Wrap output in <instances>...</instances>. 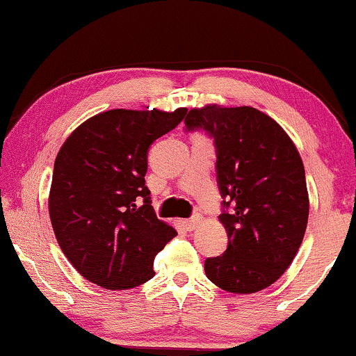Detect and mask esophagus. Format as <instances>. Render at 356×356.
Wrapping results in <instances>:
<instances>
[{
	"label": "esophagus",
	"mask_w": 356,
	"mask_h": 356,
	"mask_svg": "<svg viewBox=\"0 0 356 356\" xmlns=\"http://www.w3.org/2000/svg\"><path fill=\"white\" fill-rule=\"evenodd\" d=\"M200 225V216H193V218H188V220H181V227L186 229V232H191Z\"/></svg>",
	"instance_id": "obj_1"
}]
</instances>
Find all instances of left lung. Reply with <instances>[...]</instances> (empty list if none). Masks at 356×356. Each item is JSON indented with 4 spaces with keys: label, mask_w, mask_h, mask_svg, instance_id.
I'll use <instances>...</instances> for the list:
<instances>
[{
    "label": "left lung",
    "mask_w": 356,
    "mask_h": 356,
    "mask_svg": "<svg viewBox=\"0 0 356 356\" xmlns=\"http://www.w3.org/2000/svg\"><path fill=\"white\" fill-rule=\"evenodd\" d=\"M216 148L220 221L228 248L204 260L210 282L229 293L273 285L293 261L308 223L307 179L298 149L275 120L252 106L208 104L188 111Z\"/></svg>",
    "instance_id": "1"
}]
</instances>
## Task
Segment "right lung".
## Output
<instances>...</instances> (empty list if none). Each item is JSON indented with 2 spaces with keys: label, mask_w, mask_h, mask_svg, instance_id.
<instances>
[{
  "label": "right lung",
  "mask_w": 356,
  "mask_h": 356,
  "mask_svg": "<svg viewBox=\"0 0 356 356\" xmlns=\"http://www.w3.org/2000/svg\"><path fill=\"white\" fill-rule=\"evenodd\" d=\"M185 115L186 108L110 110L79 124L63 143L49 218L63 253L88 282L127 290L154 277V257L177 232L154 215L145 185L148 149Z\"/></svg>",
  "instance_id": "1"
}]
</instances>
